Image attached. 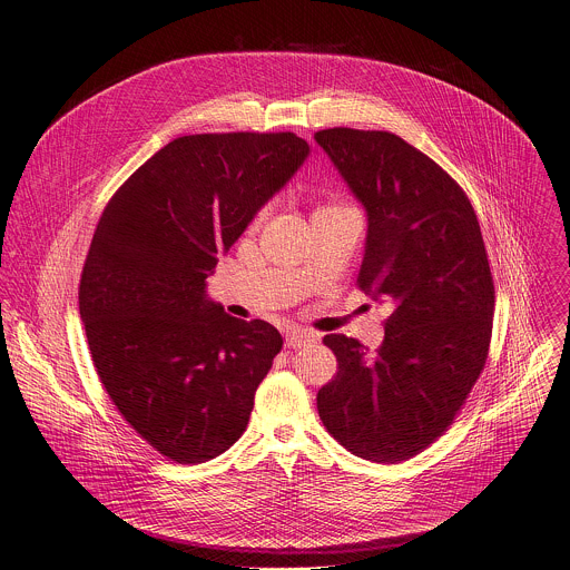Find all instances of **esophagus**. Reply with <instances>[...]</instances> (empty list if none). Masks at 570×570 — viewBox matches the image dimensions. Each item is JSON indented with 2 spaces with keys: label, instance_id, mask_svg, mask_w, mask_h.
I'll return each mask as SVG.
<instances>
[{
  "label": "esophagus",
  "instance_id": "esophagus-1",
  "mask_svg": "<svg viewBox=\"0 0 570 570\" xmlns=\"http://www.w3.org/2000/svg\"><path fill=\"white\" fill-rule=\"evenodd\" d=\"M315 341H317L315 334L304 332V330H293V332L288 334V338H286V345H288L291 350H297V347H304V345L315 343Z\"/></svg>",
  "mask_w": 570,
  "mask_h": 570
}]
</instances>
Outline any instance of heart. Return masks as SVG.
Segmentation results:
<instances>
[{"label": "heart", "instance_id": "b5f03b06", "mask_svg": "<svg viewBox=\"0 0 570 570\" xmlns=\"http://www.w3.org/2000/svg\"><path fill=\"white\" fill-rule=\"evenodd\" d=\"M338 207H347V205H343V203H332V205H322V207H317V212H327V209H338Z\"/></svg>", "mask_w": 570, "mask_h": 570}]
</instances>
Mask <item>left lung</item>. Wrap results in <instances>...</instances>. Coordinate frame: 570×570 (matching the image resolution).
<instances>
[{
  "instance_id": "left-lung-1",
  "label": "left lung",
  "mask_w": 570,
  "mask_h": 570,
  "mask_svg": "<svg viewBox=\"0 0 570 570\" xmlns=\"http://www.w3.org/2000/svg\"><path fill=\"white\" fill-rule=\"evenodd\" d=\"M315 141L367 212L358 288L392 311L374 354L324 336L338 361L320 420L358 458L394 464L453 424L492 343L494 279L464 189L387 130L327 128Z\"/></svg>"
}]
</instances>
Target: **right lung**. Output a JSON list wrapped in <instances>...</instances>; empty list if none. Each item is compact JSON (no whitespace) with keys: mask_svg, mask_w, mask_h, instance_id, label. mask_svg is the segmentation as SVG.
<instances>
[{"mask_svg":"<svg viewBox=\"0 0 570 570\" xmlns=\"http://www.w3.org/2000/svg\"><path fill=\"white\" fill-rule=\"evenodd\" d=\"M308 155L295 132L185 135L108 200L80 273L97 374L155 451L198 464L248 426L282 336L205 297L218 255Z\"/></svg>","mask_w":570,"mask_h":570,"instance_id":"add662e5","label":"right lung"}]
</instances>
